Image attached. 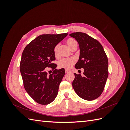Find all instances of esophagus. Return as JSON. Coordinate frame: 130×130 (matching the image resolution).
Wrapping results in <instances>:
<instances>
[{"instance_id": "obj_1", "label": "esophagus", "mask_w": 130, "mask_h": 130, "mask_svg": "<svg viewBox=\"0 0 130 130\" xmlns=\"http://www.w3.org/2000/svg\"><path fill=\"white\" fill-rule=\"evenodd\" d=\"M65 73H67H67H69V71L68 70H67V69H66V70H65Z\"/></svg>"}]
</instances>
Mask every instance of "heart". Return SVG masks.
Returning a JSON list of instances; mask_svg holds the SVG:
<instances>
[{"mask_svg":"<svg viewBox=\"0 0 130 130\" xmlns=\"http://www.w3.org/2000/svg\"><path fill=\"white\" fill-rule=\"evenodd\" d=\"M67 44L69 47L70 49H72L74 46L77 45L76 41L73 38H68L66 41ZM58 44L55 46L54 48V54L55 57H57L58 55ZM75 63V60L74 58H63L61 60L58 62V67L60 68H64L66 69H69L72 67V66Z\"/></svg>","mask_w":130,"mask_h":130,"instance_id":"1","label":"heart"}]
</instances>
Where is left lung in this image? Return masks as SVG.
<instances>
[{
  "mask_svg": "<svg viewBox=\"0 0 130 130\" xmlns=\"http://www.w3.org/2000/svg\"><path fill=\"white\" fill-rule=\"evenodd\" d=\"M77 41L80 57L76 69H84L83 75L74 73L72 86L82 99L92 101L103 93L108 76V62L104 48L99 41L83 32L69 35Z\"/></svg>",
  "mask_w": 130,
  "mask_h": 130,
  "instance_id": "1",
  "label": "left lung"
}]
</instances>
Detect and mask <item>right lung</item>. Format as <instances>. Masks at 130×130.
Instances as JSON below:
<instances>
[{
  "instance_id": "add662e5",
  "label": "right lung",
  "mask_w": 130,
  "mask_h": 130,
  "mask_svg": "<svg viewBox=\"0 0 130 130\" xmlns=\"http://www.w3.org/2000/svg\"><path fill=\"white\" fill-rule=\"evenodd\" d=\"M67 35H41L23 50L20 63L23 85L29 95L39 104H49L57 95L65 70L56 69L57 64L52 63L55 60L54 48ZM48 68L53 69L52 74L46 72Z\"/></svg>"
}]
</instances>
